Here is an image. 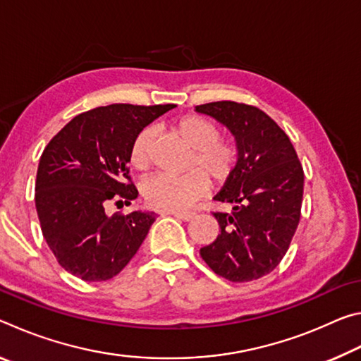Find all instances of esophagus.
Returning a JSON list of instances; mask_svg holds the SVG:
<instances>
[{
  "label": "esophagus",
  "mask_w": 361,
  "mask_h": 361,
  "mask_svg": "<svg viewBox=\"0 0 361 361\" xmlns=\"http://www.w3.org/2000/svg\"><path fill=\"white\" fill-rule=\"evenodd\" d=\"M172 215L175 218L183 219V221H191V219H194L197 213H195V212H173Z\"/></svg>",
  "instance_id": "34e87169"
}]
</instances>
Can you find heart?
Wrapping results in <instances>:
<instances>
[{
	"label": "heart",
	"instance_id": "obj_1",
	"mask_svg": "<svg viewBox=\"0 0 361 361\" xmlns=\"http://www.w3.org/2000/svg\"><path fill=\"white\" fill-rule=\"evenodd\" d=\"M172 130L183 143L194 149L188 175H157L146 180L142 188L143 200L149 209L161 212H181L191 207L209 191L210 181L223 185L234 173L239 162L237 146L219 137L215 122L199 114L181 116L172 124ZM152 129L145 127L132 140L129 164L135 172L149 169V148Z\"/></svg>",
	"mask_w": 361,
	"mask_h": 361
}]
</instances>
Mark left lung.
Instances as JSON below:
<instances>
[{
    "mask_svg": "<svg viewBox=\"0 0 361 361\" xmlns=\"http://www.w3.org/2000/svg\"><path fill=\"white\" fill-rule=\"evenodd\" d=\"M228 127L235 138L239 162L215 200L232 212H215L221 229L200 248L213 272L231 282L267 276L288 252L301 218L304 172L290 138L259 108L237 102L195 106Z\"/></svg>",
    "mask_w": 361,
    "mask_h": 361,
    "instance_id": "1",
    "label": "left lung"
}]
</instances>
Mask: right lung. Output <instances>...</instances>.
<instances>
[{
	"instance_id": "1",
	"label": "right lung",
	"mask_w": 361,
	"mask_h": 361,
	"mask_svg": "<svg viewBox=\"0 0 361 361\" xmlns=\"http://www.w3.org/2000/svg\"><path fill=\"white\" fill-rule=\"evenodd\" d=\"M172 108L99 106L73 118L44 148L36 173V212L49 248L75 277L113 279L148 235L154 213L108 216L105 207L109 200L130 205L137 199L127 167L132 140Z\"/></svg>"
}]
</instances>
